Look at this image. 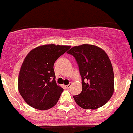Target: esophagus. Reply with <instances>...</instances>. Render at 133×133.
<instances>
[{
  "instance_id": "1",
  "label": "esophagus",
  "mask_w": 133,
  "mask_h": 133,
  "mask_svg": "<svg viewBox=\"0 0 133 133\" xmlns=\"http://www.w3.org/2000/svg\"><path fill=\"white\" fill-rule=\"evenodd\" d=\"M71 85H72V83L70 82L69 84H68V85H65V88H66L67 89H69V88H71Z\"/></svg>"
}]
</instances>
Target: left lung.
Here are the masks:
<instances>
[{
    "mask_svg": "<svg viewBox=\"0 0 133 133\" xmlns=\"http://www.w3.org/2000/svg\"><path fill=\"white\" fill-rule=\"evenodd\" d=\"M68 53L77 61L82 78V90L73 96L84 109H96L105 105L113 95L114 72L111 60L102 48L84 44L71 48Z\"/></svg>",
    "mask_w": 133,
    "mask_h": 133,
    "instance_id": "1",
    "label": "left lung"
}]
</instances>
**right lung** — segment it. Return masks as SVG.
Masks as SVG:
<instances>
[{"label": "right lung", "mask_w": 133, "mask_h": 133, "mask_svg": "<svg viewBox=\"0 0 133 133\" xmlns=\"http://www.w3.org/2000/svg\"><path fill=\"white\" fill-rule=\"evenodd\" d=\"M70 48L45 44L31 50L25 57L18 75V89L29 106L44 111L57 104L64 89L56 83L53 65Z\"/></svg>", "instance_id": "right-lung-1"}]
</instances>
